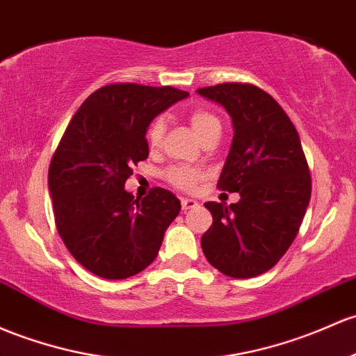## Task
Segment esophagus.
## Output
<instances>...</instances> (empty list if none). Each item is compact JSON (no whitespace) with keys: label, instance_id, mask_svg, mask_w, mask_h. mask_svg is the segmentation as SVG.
<instances>
[{"label":"esophagus","instance_id":"obj_1","mask_svg":"<svg viewBox=\"0 0 356 356\" xmlns=\"http://www.w3.org/2000/svg\"><path fill=\"white\" fill-rule=\"evenodd\" d=\"M181 204H182V209H193L197 206V201H194V199H189V197H182L181 199Z\"/></svg>","mask_w":356,"mask_h":356}]
</instances>
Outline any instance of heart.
<instances>
[{
  "instance_id": "obj_1",
  "label": "heart",
  "mask_w": 356,
  "mask_h": 356,
  "mask_svg": "<svg viewBox=\"0 0 356 356\" xmlns=\"http://www.w3.org/2000/svg\"><path fill=\"white\" fill-rule=\"evenodd\" d=\"M189 123L193 131L196 134L199 140L204 135H208L209 131L213 130H221V123L218 120V116H214L213 113L208 111V109H194L189 115ZM163 131H165V123H163L162 118H157L152 121L150 128H148L147 134V142L150 148H159L160 143H162ZM201 172L191 169V167H172V169L167 170V179L179 189L191 191L196 187V184L201 181Z\"/></svg>"
}]
</instances>
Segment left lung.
<instances>
[{
  "label": "left lung",
  "instance_id": "left-lung-1",
  "mask_svg": "<svg viewBox=\"0 0 356 356\" xmlns=\"http://www.w3.org/2000/svg\"><path fill=\"white\" fill-rule=\"evenodd\" d=\"M232 118L233 140L218 187L235 204L206 202L213 225L201 238L214 268L250 279L270 270L299 232L311 199V175L292 121L270 95L250 84L197 89Z\"/></svg>",
  "mask_w": 356,
  "mask_h": 356
}]
</instances>
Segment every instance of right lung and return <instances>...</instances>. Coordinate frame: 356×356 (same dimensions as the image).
I'll list each match as a JSON object with an SVG mask.
<instances>
[{
	"mask_svg": "<svg viewBox=\"0 0 356 356\" xmlns=\"http://www.w3.org/2000/svg\"><path fill=\"white\" fill-rule=\"evenodd\" d=\"M187 96L169 86H104L65 128L50 162L49 193L65 247L95 275L128 279L157 257L181 201L162 187L135 199L124 182L134 163L148 157V124Z\"/></svg>",
	"mask_w": 356,
	"mask_h": 356,
	"instance_id": "obj_1",
	"label": "right lung"
}]
</instances>
